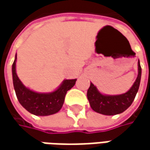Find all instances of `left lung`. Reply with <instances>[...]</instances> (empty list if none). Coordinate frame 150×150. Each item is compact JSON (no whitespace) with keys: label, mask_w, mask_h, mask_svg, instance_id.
<instances>
[{"label":"left lung","mask_w":150,"mask_h":150,"mask_svg":"<svg viewBox=\"0 0 150 150\" xmlns=\"http://www.w3.org/2000/svg\"><path fill=\"white\" fill-rule=\"evenodd\" d=\"M141 72V67L139 60L138 76L135 82L128 92L118 95L102 94L96 88V86L91 83L87 93V97L92 109L103 115H115L124 112L134 100L140 84Z\"/></svg>","instance_id":"left-lung-1"}]
</instances>
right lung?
Wrapping results in <instances>:
<instances>
[{
    "label": "right lung",
    "instance_id": "add662e5",
    "mask_svg": "<svg viewBox=\"0 0 150 150\" xmlns=\"http://www.w3.org/2000/svg\"><path fill=\"white\" fill-rule=\"evenodd\" d=\"M16 54L12 64V79L15 92L21 105L37 116H48L57 112L63 105L67 92L76 83L77 79H65L57 89L51 93H37L21 83L16 72Z\"/></svg>",
    "mask_w": 150,
    "mask_h": 150
}]
</instances>
